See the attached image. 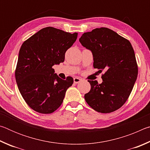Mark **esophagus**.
I'll list each match as a JSON object with an SVG mask.
<instances>
[{
	"mask_svg": "<svg viewBox=\"0 0 150 150\" xmlns=\"http://www.w3.org/2000/svg\"><path fill=\"white\" fill-rule=\"evenodd\" d=\"M81 81H82V79L79 77H75L74 79H73V81H74V83H76V84H77V83H80Z\"/></svg>",
	"mask_w": 150,
	"mask_h": 150,
	"instance_id": "1",
	"label": "esophagus"
}]
</instances>
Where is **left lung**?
Masks as SVG:
<instances>
[{
    "label": "left lung",
    "mask_w": 150,
    "mask_h": 150,
    "mask_svg": "<svg viewBox=\"0 0 150 150\" xmlns=\"http://www.w3.org/2000/svg\"><path fill=\"white\" fill-rule=\"evenodd\" d=\"M79 42L92 52L94 68L100 72L106 71L100 84L97 81H88L91 90L85 95L86 102L98 112L118 110L128 99L138 77V65L130 42L107 28L84 33Z\"/></svg>",
    "instance_id": "8db88e82"
}]
</instances>
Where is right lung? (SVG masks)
<instances>
[{"mask_svg":"<svg viewBox=\"0 0 150 150\" xmlns=\"http://www.w3.org/2000/svg\"><path fill=\"white\" fill-rule=\"evenodd\" d=\"M77 35L46 27L22 44L15 77L20 94L34 110L50 114L62 104L73 79H62L52 67L64 62L66 51L74 44Z\"/></svg>","mask_w":150,"mask_h":150,"instance_id":"obj_1","label":"right lung"}]
</instances>
